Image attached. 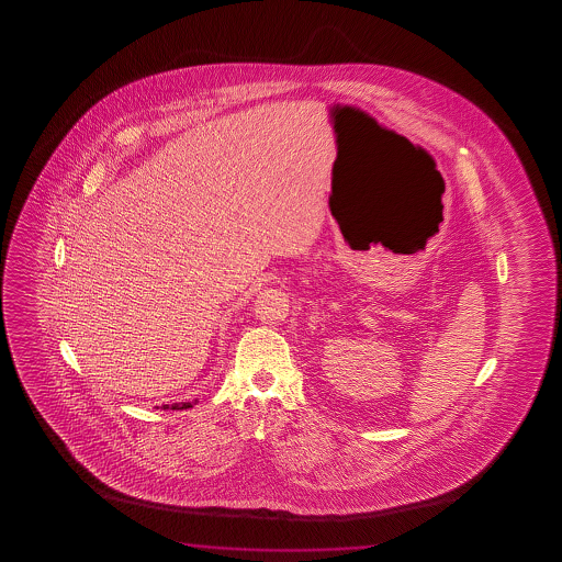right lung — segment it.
I'll return each instance as SVG.
<instances>
[{
  "instance_id": "1",
  "label": "right lung",
  "mask_w": 562,
  "mask_h": 562,
  "mask_svg": "<svg viewBox=\"0 0 562 562\" xmlns=\"http://www.w3.org/2000/svg\"><path fill=\"white\" fill-rule=\"evenodd\" d=\"M195 403H198V400L192 401V403H175V405H172V411H182V408H190L193 407ZM161 408H169V405H162Z\"/></svg>"
}]
</instances>
